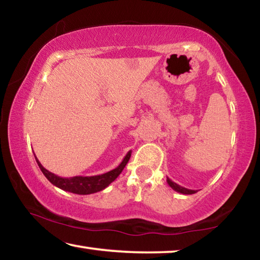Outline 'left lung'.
Here are the masks:
<instances>
[{"instance_id": "obj_1", "label": "left lung", "mask_w": 260, "mask_h": 260, "mask_svg": "<svg viewBox=\"0 0 260 260\" xmlns=\"http://www.w3.org/2000/svg\"><path fill=\"white\" fill-rule=\"evenodd\" d=\"M166 181H167V183H169V186L173 189V190L178 191L180 193H183V195H191V193L197 192L196 190H192V189H187V188H184V187L179 186L178 183L173 182L172 180L169 179V178H166Z\"/></svg>"}]
</instances>
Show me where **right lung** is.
<instances>
[{"label": "right lung", "mask_w": 260, "mask_h": 260, "mask_svg": "<svg viewBox=\"0 0 260 260\" xmlns=\"http://www.w3.org/2000/svg\"><path fill=\"white\" fill-rule=\"evenodd\" d=\"M132 155V151L129 150L127 155L124 157V159L118 165L116 169L112 171H109L107 173L100 174V175H93V177H72V178H61L54 173L49 172L45 167L41 165V162L35 156V160H37L39 167L42 171L45 177L49 180V181L54 184V186L63 189L65 191H70L73 193H78V195H89V193H94L103 190L107 188L110 183L113 182L114 180L118 178L124 167L128 162Z\"/></svg>", "instance_id": "right-lung-1"}]
</instances>
